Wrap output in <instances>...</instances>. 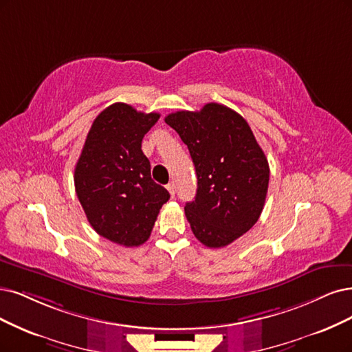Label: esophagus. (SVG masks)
I'll return each instance as SVG.
<instances>
[{"label": "esophagus", "instance_id": "34e87169", "mask_svg": "<svg viewBox=\"0 0 352 352\" xmlns=\"http://www.w3.org/2000/svg\"><path fill=\"white\" fill-rule=\"evenodd\" d=\"M166 188H168L169 194H171V196L174 197V196H175V183H174V181H171V183H169V184L166 186Z\"/></svg>", "mask_w": 352, "mask_h": 352}]
</instances>
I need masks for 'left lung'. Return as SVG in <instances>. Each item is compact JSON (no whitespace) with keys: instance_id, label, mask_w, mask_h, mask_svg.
Here are the masks:
<instances>
[{"instance_id":"1","label":"left lung","mask_w":352,"mask_h":352,"mask_svg":"<svg viewBox=\"0 0 352 352\" xmlns=\"http://www.w3.org/2000/svg\"><path fill=\"white\" fill-rule=\"evenodd\" d=\"M191 155L197 174L196 199L184 210L203 245L222 248L248 232L261 216L270 166L250 124L223 104L165 117Z\"/></svg>"}]
</instances>
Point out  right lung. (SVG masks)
Masks as SVG:
<instances>
[{
  "mask_svg": "<svg viewBox=\"0 0 352 352\" xmlns=\"http://www.w3.org/2000/svg\"><path fill=\"white\" fill-rule=\"evenodd\" d=\"M124 102L102 110L75 166V191L93 229L114 243L139 246L151 236L169 192L151 178L142 139L158 122Z\"/></svg>",
  "mask_w": 352,
  "mask_h": 352,
  "instance_id": "obj_1",
  "label": "right lung"
}]
</instances>
